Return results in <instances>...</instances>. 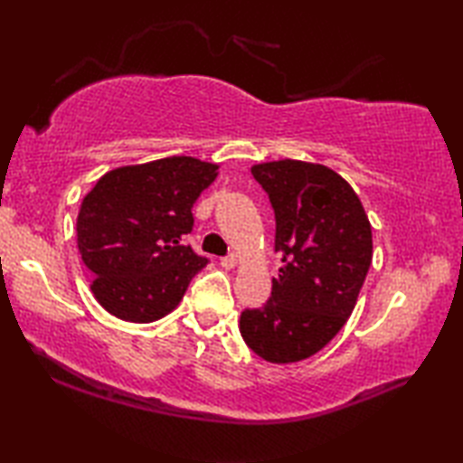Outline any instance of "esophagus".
<instances>
[{
  "instance_id": "34e87169",
  "label": "esophagus",
  "mask_w": 463,
  "mask_h": 463,
  "mask_svg": "<svg viewBox=\"0 0 463 463\" xmlns=\"http://www.w3.org/2000/svg\"><path fill=\"white\" fill-rule=\"evenodd\" d=\"M221 265L224 269H232L234 265H237V255H226L221 260Z\"/></svg>"
}]
</instances>
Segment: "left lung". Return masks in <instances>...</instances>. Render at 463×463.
Here are the masks:
<instances>
[{"mask_svg": "<svg viewBox=\"0 0 463 463\" xmlns=\"http://www.w3.org/2000/svg\"><path fill=\"white\" fill-rule=\"evenodd\" d=\"M250 174L276 213L281 268L269 300L242 310L239 328L265 362H302L354 312L372 263V224L354 187L318 163L269 161Z\"/></svg>", "mask_w": 463, "mask_h": 463, "instance_id": "8db88e82", "label": "left lung"}]
</instances>
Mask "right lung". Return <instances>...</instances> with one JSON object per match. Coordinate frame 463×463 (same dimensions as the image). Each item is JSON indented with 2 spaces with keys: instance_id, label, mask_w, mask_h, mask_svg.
<instances>
[{
  "instance_id": "right-lung-1",
  "label": "right lung",
  "mask_w": 463,
  "mask_h": 463,
  "mask_svg": "<svg viewBox=\"0 0 463 463\" xmlns=\"http://www.w3.org/2000/svg\"><path fill=\"white\" fill-rule=\"evenodd\" d=\"M216 175L214 163L165 156L108 171L85 195L77 247L91 292L109 315L153 323L182 302L208 263L184 237L192 232L195 200Z\"/></svg>"
}]
</instances>
